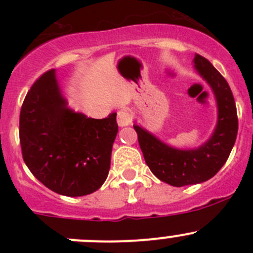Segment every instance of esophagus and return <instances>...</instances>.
Listing matches in <instances>:
<instances>
[{
	"instance_id": "1",
	"label": "esophagus",
	"mask_w": 253,
	"mask_h": 253,
	"mask_svg": "<svg viewBox=\"0 0 253 253\" xmlns=\"http://www.w3.org/2000/svg\"><path fill=\"white\" fill-rule=\"evenodd\" d=\"M132 121V114L128 110H120L117 112V124L120 127L128 126Z\"/></svg>"
}]
</instances>
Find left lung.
Segmentation results:
<instances>
[{
    "instance_id": "1",
    "label": "left lung",
    "mask_w": 253,
    "mask_h": 253,
    "mask_svg": "<svg viewBox=\"0 0 253 253\" xmlns=\"http://www.w3.org/2000/svg\"><path fill=\"white\" fill-rule=\"evenodd\" d=\"M193 62L196 71L213 90L218 106V121L208 141L195 149H177L133 125L150 171L175 187L205 182L213 177L228 160L237 136L236 105L228 82L203 56L196 53Z\"/></svg>"
}]
</instances>
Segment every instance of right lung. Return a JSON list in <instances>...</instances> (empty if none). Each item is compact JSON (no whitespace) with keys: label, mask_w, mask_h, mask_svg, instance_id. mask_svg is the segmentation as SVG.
I'll use <instances>...</instances> for the list:
<instances>
[{"label":"right lung","mask_w":253,"mask_h":253,"mask_svg":"<svg viewBox=\"0 0 253 253\" xmlns=\"http://www.w3.org/2000/svg\"><path fill=\"white\" fill-rule=\"evenodd\" d=\"M117 131L116 112L96 120L71 110L55 70L37 79L20 109L19 139L28 169L68 197L93 193L105 182Z\"/></svg>","instance_id":"obj_1"}]
</instances>
